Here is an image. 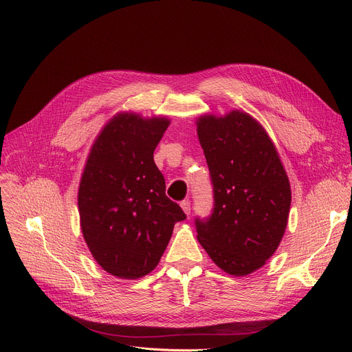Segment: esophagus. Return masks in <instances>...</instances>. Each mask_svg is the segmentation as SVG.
<instances>
[{"label": "esophagus", "instance_id": "34e87169", "mask_svg": "<svg viewBox=\"0 0 352 352\" xmlns=\"http://www.w3.org/2000/svg\"><path fill=\"white\" fill-rule=\"evenodd\" d=\"M181 207H182L184 212H186L187 215L191 214V202H190L188 199H187V201H182V202H181Z\"/></svg>", "mask_w": 352, "mask_h": 352}]
</instances>
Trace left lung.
Here are the masks:
<instances>
[{
  "label": "left lung",
  "instance_id": "obj_1",
  "mask_svg": "<svg viewBox=\"0 0 352 352\" xmlns=\"http://www.w3.org/2000/svg\"><path fill=\"white\" fill-rule=\"evenodd\" d=\"M214 208L195 218L197 238L231 275L261 268L278 248L291 206L289 181L275 146L252 117L232 111L198 118Z\"/></svg>",
  "mask_w": 352,
  "mask_h": 352
}]
</instances>
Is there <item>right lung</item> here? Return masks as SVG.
I'll list each match as a JSON object with an SVG mask.
<instances>
[{"mask_svg":"<svg viewBox=\"0 0 352 352\" xmlns=\"http://www.w3.org/2000/svg\"><path fill=\"white\" fill-rule=\"evenodd\" d=\"M170 121L120 114L92 145L78 191L81 230L97 263L120 278L151 272L187 215L165 195L154 150Z\"/></svg>","mask_w":352,"mask_h":352,"instance_id":"1","label":"right lung"}]
</instances>
